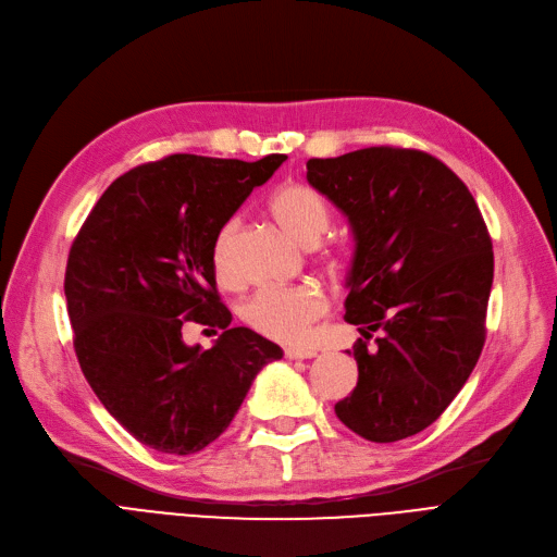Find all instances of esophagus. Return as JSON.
Listing matches in <instances>:
<instances>
[{
    "instance_id": "34e87169",
    "label": "esophagus",
    "mask_w": 557,
    "mask_h": 557,
    "mask_svg": "<svg viewBox=\"0 0 557 557\" xmlns=\"http://www.w3.org/2000/svg\"><path fill=\"white\" fill-rule=\"evenodd\" d=\"M318 352L315 350H299V348H287L285 359H313Z\"/></svg>"
}]
</instances>
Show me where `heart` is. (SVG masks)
<instances>
[{
    "instance_id": "1",
    "label": "heart",
    "mask_w": 557,
    "mask_h": 557,
    "mask_svg": "<svg viewBox=\"0 0 557 557\" xmlns=\"http://www.w3.org/2000/svg\"><path fill=\"white\" fill-rule=\"evenodd\" d=\"M267 209L287 235L304 246H315L332 227V207L309 184L287 182L274 188ZM239 216L227 219L212 244V264L221 283H235L233 251L239 233ZM332 270H345L348 256H330ZM327 311V297L309 285H270L242 304V320L258 334L278 343H299L311 324Z\"/></svg>"
}]
</instances>
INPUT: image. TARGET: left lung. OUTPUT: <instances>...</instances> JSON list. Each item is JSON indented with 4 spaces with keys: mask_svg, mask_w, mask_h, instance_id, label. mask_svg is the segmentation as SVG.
Listing matches in <instances>:
<instances>
[{
    "mask_svg": "<svg viewBox=\"0 0 557 557\" xmlns=\"http://www.w3.org/2000/svg\"><path fill=\"white\" fill-rule=\"evenodd\" d=\"M306 180L355 235L345 322L363 338L352 345L357 387L336 417L371 443H396L447 410L482 355L491 235L468 186L426 151L367 147L309 159Z\"/></svg>",
    "mask_w": 557,
    "mask_h": 557,
    "instance_id": "1",
    "label": "left lung"
}]
</instances>
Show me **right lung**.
Here are the masks:
<instances>
[{
	"label": "right lung",
	"mask_w": 557,
	"mask_h": 557,
	"mask_svg": "<svg viewBox=\"0 0 557 557\" xmlns=\"http://www.w3.org/2000/svg\"><path fill=\"white\" fill-rule=\"evenodd\" d=\"M172 154L128 170L94 205L64 278L81 369L103 408L163 454H196L230 426L264 363L283 357L248 327H227L212 244L285 161ZM186 321L224 332L186 346Z\"/></svg>",
	"instance_id": "obj_1"
}]
</instances>
